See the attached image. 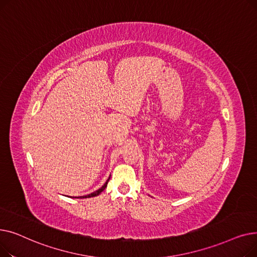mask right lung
Here are the masks:
<instances>
[{
    "label": "right lung",
    "instance_id": "add662e5",
    "mask_svg": "<svg viewBox=\"0 0 257 257\" xmlns=\"http://www.w3.org/2000/svg\"><path fill=\"white\" fill-rule=\"evenodd\" d=\"M109 179H110V177L108 178V180L106 181V183L101 187V188H99L98 191H96V192H93V193H91V194H89V195H87V196H83V197H80V198H90V197H96V196H98V195H100L105 188H106V186H107V183H108V181H109Z\"/></svg>",
    "mask_w": 257,
    "mask_h": 257
}]
</instances>
